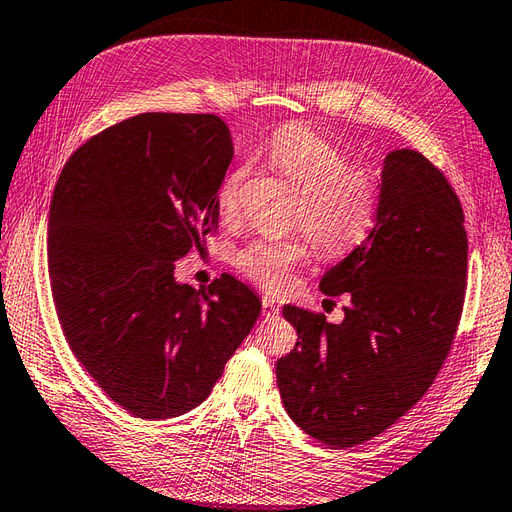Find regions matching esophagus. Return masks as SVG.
I'll list each match as a JSON object with an SVG mask.
<instances>
[{
	"mask_svg": "<svg viewBox=\"0 0 512 512\" xmlns=\"http://www.w3.org/2000/svg\"><path fill=\"white\" fill-rule=\"evenodd\" d=\"M263 315L267 317V319H273V317H278L280 315V306H276V302H273L271 297H263Z\"/></svg>",
	"mask_w": 512,
	"mask_h": 512,
	"instance_id": "obj_1",
	"label": "esophagus"
}]
</instances>
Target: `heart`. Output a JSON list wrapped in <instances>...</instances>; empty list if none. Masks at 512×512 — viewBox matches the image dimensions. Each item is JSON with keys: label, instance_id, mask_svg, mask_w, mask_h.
<instances>
[{"label": "heart", "instance_id": "1", "mask_svg": "<svg viewBox=\"0 0 512 512\" xmlns=\"http://www.w3.org/2000/svg\"><path fill=\"white\" fill-rule=\"evenodd\" d=\"M269 165L299 189L295 221L328 254H341L365 239L378 213V184L371 173L347 167L343 149L302 123L282 126L265 147ZM245 167L230 171L217 191L221 215L241 206ZM310 256L306 236L269 239L258 236L234 254V265L267 291L289 289L295 267Z\"/></svg>", "mask_w": 512, "mask_h": 512}]
</instances>
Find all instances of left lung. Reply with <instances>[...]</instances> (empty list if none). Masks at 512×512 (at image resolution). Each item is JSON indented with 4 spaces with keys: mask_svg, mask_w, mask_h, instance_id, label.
Masks as SVG:
<instances>
[{
    "mask_svg": "<svg viewBox=\"0 0 512 512\" xmlns=\"http://www.w3.org/2000/svg\"><path fill=\"white\" fill-rule=\"evenodd\" d=\"M378 186L373 228L319 282L326 295H350L345 319L282 310L297 330L276 365L282 404L336 450L373 439L421 400L465 302V215L450 182L415 149H395Z\"/></svg>",
    "mask_w": 512,
    "mask_h": 512,
    "instance_id": "left-lung-1",
    "label": "left lung"
}]
</instances>
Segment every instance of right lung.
I'll use <instances>...</instances> for the list:
<instances>
[{
	"label": "right lung",
	"mask_w": 512,
	"mask_h": 512,
	"mask_svg": "<svg viewBox=\"0 0 512 512\" xmlns=\"http://www.w3.org/2000/svg\"><path fill=\"white\" fill-rule=\"evenodd\" d=\"M234 156L217 115L143 112L86 141L49 208L47 263L71 352L128 413L169 419L202 404L260 315L223 273L195 291L176 260L217 228Z\"/></svg>",
	"instance_id": "right-lung-1"
}]
</instances>
